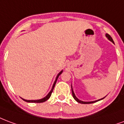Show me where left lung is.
Listing matches in <instances>:
<instances>
[{
  "mask_svg": "<svg viewBox=\"0 0 124 124\" xmlns=\"http://www.w3.org/2000/svg\"><path fill=\"white\" fill-rule=\"evenodd\" d=\"M106 37L108 38V40H110V41H112V43H114V41H113V39H112V38L111 37L110 35H108V33L106 34ZM71 93H72V96H73V97H74V99L75 100H76V101L78 102H79V103H81V104H91V103H93V102H97V101H101V100L103 99L104 98H102V99H99V100H97V101H91V102H85V101H81V100L78 99L77 97H76V96L75 95V94H74V91H73V89H72V86H71Z\"/></svg>",
  "mask_w": 124,
  "mask_h": 124,
  "instance_id": "8db88e82",
  "label": "left lung"
}]
</instances>
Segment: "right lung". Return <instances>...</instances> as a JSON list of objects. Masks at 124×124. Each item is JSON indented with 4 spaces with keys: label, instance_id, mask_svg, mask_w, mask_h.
I'll use <instances>...</instances> for the list:
<instances>
[{
    "label": "right lung",
    "instance_id": "add662e5",
    "mask_svg": "<svg viewBox=\"0 0 124 124\" xmlns=\"http://www.w3.org/2000/svg\"><path fill=\"white\" fill-rule=\"evenodd\" d=\"M62 71H63V70H62V71L60 72L59 74H58L57 76H56V79H55L54 82V84H53V87H52V89H51V90H50V91L49 93H48V94L45 97H44V98H43V99H39V100H25V99H22V100H23L25 102H37V103H39V102H45L46 101H47V100L49 99L50 97V96H51V94H52V93H53V89H54V87L55 86V84H56V81H57V79L58 78V76L60 75V74H62Z\"/></svg>",
    "mask_w": 124,
    "mask_h": 124
}]
</instances>
